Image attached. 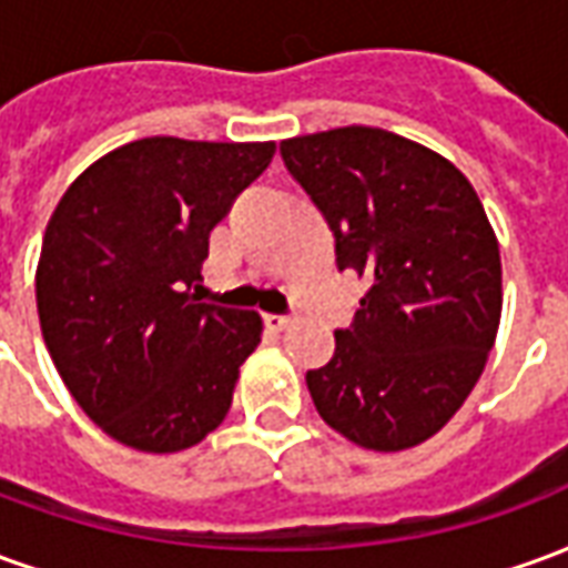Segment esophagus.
<instances>
[{"instance_id": "obj_1", "label": "esophagus", "mask_w": 568, "mask_h": 568, "mask_svg": "<svg viewBox=\"0 0 568 568\" xmlns=\"http://www.w3.org/2000/svg\"><path fill=\"white\" fill-rule=\"evenodd\" d=\"M264 322H267L271 328H276V332H283V328H288V325H292V316H280V313H271V316H264Z\"/></svg>"}]
</instances>
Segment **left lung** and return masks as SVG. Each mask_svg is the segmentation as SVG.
<instances>
[{"label": "left lung", "mask_w": 568, "mask_h": 568, "mask_svg": "<svg viewBox=\"0 0 568 568\" xmlns=\"http://www.w3.org/2000/svg\"><path fill=\"white\" fill-rule=\"evenodd\" d=\"M334 234L337 271L368 280L328 365L307 371L320 417L368 450L432 438L475 389L501 316L499 243L450 161L381 128L280 142Z\"/></svg>", "instance_id": "8db88e82"}]
</instances>
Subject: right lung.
<instances>
[{
  "instance_id": "right-lung-1",
  "label": "right lung",
  "mask_w": 568,
  "mask_h": 568,
  "mask_svg": "<svg viewBox=\"0 0 568 568\" xmlns=\"http://www.w3.org/2000/svg\"><path fill=\"white\" fill-rule=\"evenodd\" d=\"M273 151L128 142L91 163L48 222L36 271L44 346L81 410L133 450L194 447L231 410L261 316L203 304L191 288L210 231Z\"/></svg>"
}]
</instances>
